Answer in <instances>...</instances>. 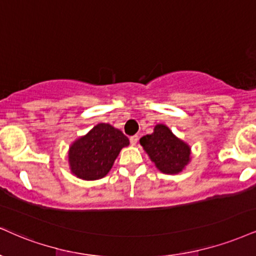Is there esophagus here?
Here are the masks:
<instances>
[{
	"label": "esophagus",
	"instance_id": "obj_1",
	"mask_svg": "<svg viewBox=\"0 0 256 256\" xmlns=\"http://www.w3.org/2000/svg\"><path fill=\"white\" fill-rule=\"evenodd\" d=\"M138 137L137 134H134V136H132V137H130V143L132 144V146H136V144L138 143Z\"/></svg>",
	"mask_w": 256,
	"mask_h": 256
}]
</instances>
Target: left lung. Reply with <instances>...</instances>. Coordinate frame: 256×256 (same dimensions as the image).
Masks as SVG:
<instances>
[{
    "label": "left lung",
    "mask_w": 256,
    "mask_h": 256,
    "mask_svg": "<svg viewBox=\"0 0 256 256\" xmlns=\"http://www.w3.org/2000/svg\"><path fill=\"white\" fill-rule=\"evenodd\" d=\"M140 143L158 170L164 174L180 173L190 161L188 144L174 136L163 124L156 125L152 134L142 137Z\"/></svg>",
    "instance_id": "8db88e82"
}]
</instances>
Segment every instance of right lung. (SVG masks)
<instances>
[{
	"instance_id": "add662e5",
	"label": "right lung",
	"mask_w": 256,
	"mask_h": 256,
	"mask_svg": "<svg viewBox=\"0 0 256 256\" xmlns=\"http://www.w3.org/2000/svg\"><path fill=\"white\" fill-rule=\"evenodd\" d=\"M128 144V138L118 128L104 122L98 124L69 148L70 170L83 180L106 176L120 150Z\"/></svg>"
}]
</instances>
